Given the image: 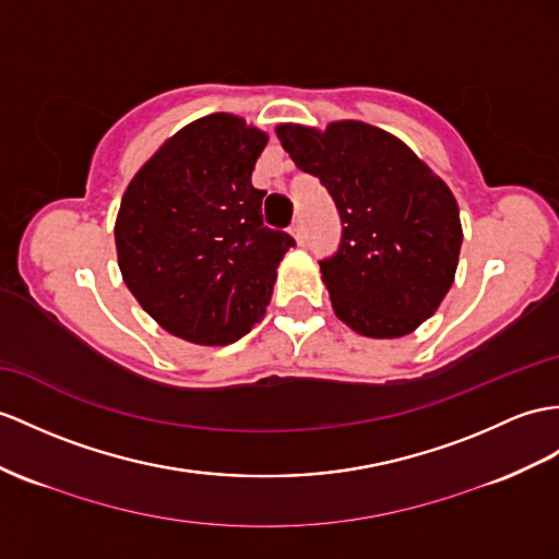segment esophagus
Returning a JSON list of instances; mask_svg holds the SVG:
<instances>
[{"label":"esophagus","instance_id":"1","mask_svg":"<svg viewBox=\"0 0 559 559\" xmlns=\"http://www.w3.org/2000/svg\"><path fill=\"white\" fill-rule=\"evenodd\" d=\"M292 237L296 239V243H304V241H306V227H304L301 221H296V223L292 225Z\"/></svg>","mask_w":559,"mask_h":559}]
</instances>
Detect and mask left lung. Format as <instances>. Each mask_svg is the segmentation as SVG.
<instances>
[{
    "label": "left lung",
    "mask_w": 559,
    "mask_h": 559,
    "mask_svg": "<svg viewBox=\"0 0 559 559\" xmlns=\"http://www.w3.org/2000/svg\"><path fill=\"white\" fill-rule=\"evenodd\" d=\"M277 138L342 217L338 251L320 261L336 318L370 338L415 332L455 280L462 225L451 189L411 146L360 120L284 122Z\"/></svg>",
    "instance_id": "8db88e82"
}]
</instances>
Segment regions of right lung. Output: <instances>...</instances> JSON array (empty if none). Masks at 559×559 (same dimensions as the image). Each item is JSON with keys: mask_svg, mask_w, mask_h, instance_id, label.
I'll return each instance as SVG.
<instances>
[{"mask_svg": "<svg viewBox=\"0 0 559 559\" xmlns=\"http://www.w3.org/2000/svg\"><path fill=\"white\" fill-rule=\"evenodd\" d=\"M267 134L233 114L189 122L132 177L116 217L122 282L163 330L199 346L251 332L294 247L251 185Z\"/></svg>", "mask_w": 559, "mask_h": 559, "instance_id": "add662e5", "label": "right lung"}]
</instances>
